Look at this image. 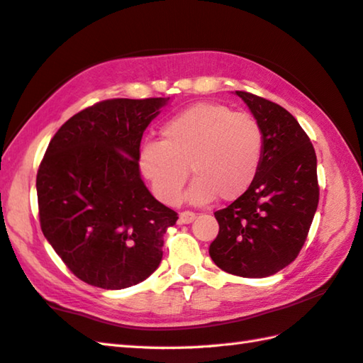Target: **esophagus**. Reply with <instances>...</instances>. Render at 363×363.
Instances as JSON below:
<instances>
[{
	"mask_svg": "<svg viewBox=\"0 0 363 363\" xmlns=\"http://www.w3.org/2000/svg\"><path fill=\"white\" fill-rule=\"evenodd\" d=\"M196 218V215L194 212L190 211H184L179 213V223L181 225H189V223H191Z\"/></svg>",
	"mask_w": 363,
	"mask_h": 363,
	"instance_id": "esophagus-1",
	"label": "esophagus"
}]
</instances>
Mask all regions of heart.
Masks as SVG:
<instances>
[{"label":"heart","instance_id":"heart-1","mask_svg":"<svg viewBox=\"0 0 363 363\" xmlns=\"http://www.w3.org/2000/svg\"><path fill=\"white\" fill-rule=\"evenodd\" d=\"M162 140H146L138 150V168L162 203H181L189 179V199L207 204L215 196L233 201L257 177L264 159V130L250 113L199 101L169 117L160 128Z\"/></svg>","mask_w":363,"mask_h":363}]
</instances>
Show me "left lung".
I'll return each mask as SVG.
<instances>
[{
	"instance_id": "left-lung-1",
	"label": "left lung",
	"mask_w": 363,
	"mask_h": 363,
	"mask_svg": "<svg viewBox=\"0 0 363 363\" xmlns=\"http://www.w3.org/2000/svg\"><path fill=\"white\" fill-rule=\"evenodd\" d=\"M264 130V159L251 187L215 212L220 230L209 246L215 265L242 277H267L298 257L317 212V154L282 106L237 90Z\"/></svg>"
}]
</instances>
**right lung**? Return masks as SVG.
<instances>
[{
  "instance_id": "add662e5",
  "label": "right lung",
  "mask_w": 363,
  "mask_h": 363,
  "mask_svg": "<svg viewBox=\"0 0 363 363\" xmlns=\"http://www.w3.org/2000/svg\"><path fill=\"white\" fill-rule=\"evenodd\" d=\"M168 99L113 98L87 107L59 128L38 167L42 233L94 287L145 281L176 225L177 213L150 194L137 162L145 129Z\"/></svg>"
}]
</instances>
